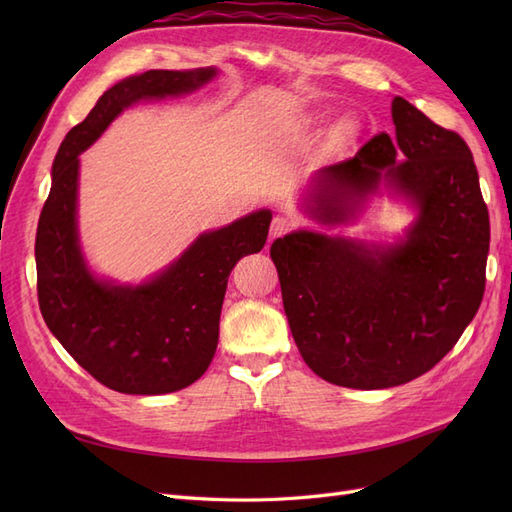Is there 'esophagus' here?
Returning a JSON list of instances; mask_svg holds the SVG:
<instances>
[{"instance_id":"obj_1","label":"esophagus","mask_w":512,"mask_h":512,"mask_svg":"<svg viewBox=\"0 0 512 512\" xmlns=\"http://www.w3.org/2000/svg\"><path fill=\"white\" fill-rule=\"evenodd\" d=\"M290 228H292V220L286 218V215H277V218H273L271 222V239L286 235Z\"/></svg>"}]
</instances>
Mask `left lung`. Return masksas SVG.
<instances>
[{"label": "left lung", "instance_id": "left-lung-1", "mask_svg": "<svg viewBox=\"0 0 512 512\" xmlns=\"http://www.w3.org/2000/svg\"><path fill=\"white\" fill-rule=\"evenodd\" d=\"M395 136L309 179L303 209L322 226L359 220L382 192L414 222L397 243L294 230L271 245L284 312L309 369L337 386L406 384L440 363L485 292L489 211L466 141L395 96Z\"/></svg>", "mask_w": 512, "mask_h": 512}]
</instances>
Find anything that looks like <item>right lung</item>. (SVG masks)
<instances>
[{"label":"right lung","instance_id":"obj_1","mask_svg":"<svg viewBox=\"0 0 512 512\" xmlns=\"http://www.w3.org/2000/svg\"><path fill=\"white\" fill-rule=\"evenodd\" d=\"M215 76L213 66L128 76L66 134L53 162L36 232L40 312L72 359L119 393H175L205 374L218 348L228 275L265 247L273 213L258 209L207 230L149 280L117 284L91 271L83 254L79 156L132 104L192 94Z\"/></svg>","mask_w":512,"mask_h":512}]
</instances>
